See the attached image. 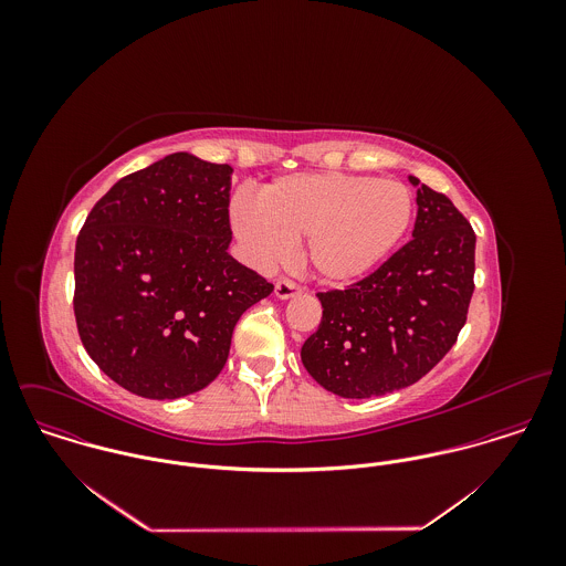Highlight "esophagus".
<instances>
[{"instance_id":"obj_1","label":"esophagus","mask_w":566,"mask_h":566,"mask_svg":"<svg viewBox=\"0 0 566 566\" xmlns=\"http://www.w3.org/2000/svg\"><path fill=\"white\" fill-rule=\"evenodd\" d=\"M296 294H301V290H298L292 281H276V283H274V296H276L279 301L294 298Z\"/></svg>"}]
</instances>
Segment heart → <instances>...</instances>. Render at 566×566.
Instances as JSON below:
<instances>
[{
	"instance_id": "obj_1",
	"label": "heart",
	"mask_w": 566,
	"mask_h": 566,
	"mask_svg": "<svg viewBox=\"0 0 566 566\" xmlns=\"http://www.w3.org/2000/svg\"><path fill=\"white\" fill-rule=\"evenodd\" d=\"M411 207L409 189L397 180L307 171L263 185L256 202L235 198L231 227L250 263L272 265L303 240L305 268L342 285L386 261L409 229Z\"/></svg>"
}]
</instances>
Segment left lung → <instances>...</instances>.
I'll return each instance as SVG.
<instances>
[{
  "instance_id": "1",
  "label": "left lung",
  "mask_w": 566,
  "mask_h": 566,
  "mask_svg": "<svg viewBox=\"0 0 566 566\" xmlns=\"http://www.w3.org/2000/svg\"><path fill=\"white\" fill-rule=\"evenodd\" d=\"M411 242L346 290L318 294L323 321L301 348L307 373L344 399H370L424 377L467 323L475 233L453 202L416 176Z\"/></svg>"
}]
</instances>
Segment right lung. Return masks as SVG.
Returning a JSON list of instances; mask_svg holds the SVG:
<instances>
[{
    "label": "right lung",
    "instance_id": "1",
    "mask_svg": "<svg viewBox=\"0 0 566 566\" xmlns=\"http://www.w3.org/2000/svg\"><path fill=\"white\" fill-rule=\"evenodd\" d=\"M231 176V165L167 155L117 180L82 227V346L137 397L165 401L207 388L243 312L274 290L229 254Z\"/></svg>",
    "mask_w": 566,
    "mask_h": 566
}]
</instances>
